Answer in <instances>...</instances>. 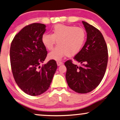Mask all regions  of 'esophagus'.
I'll return each mask as SVG.
<instances>
[{
	"instance_id": "1",
	"label": "esophagus",
	"mask_w": 120,
	"mask_h": 120,
	"mask_svg": "<svg viewBox=\"0 0 120 120\" xmlns=\"http://www.w3.org/2000/svg\"><path fill=\"white\" fill-rule=\"evenodd\" d=\"M56 64L58 66H60L61 65H62V64H63L62 62L60 61H56Z\"/></svg>"
}]
</instances>
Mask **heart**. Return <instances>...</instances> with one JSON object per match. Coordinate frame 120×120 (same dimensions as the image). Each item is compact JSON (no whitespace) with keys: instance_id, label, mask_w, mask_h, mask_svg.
Here are the masks:
<instances>
[{"instance_id":"obj_1","label":"heart","mask_w":120,"mask_h":120,"mask_svg":"<svg viewBox=\"0 0 120 120\" xmlns=\"http://www.w3.org/2000/svg\"><path fill=\"white\" fill-rule=\"evenodd\" d=\"M86 34L81 27L62 24L55 25L52 34L45 33L41 41L44 46L51 50L55 44L58 45L49 53L48 58L60 60L67 55L73 56L81 51L85 43Z\"/></svg>"}]
</instances>
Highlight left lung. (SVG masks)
Wrapping results in <instances>:
<instances>
[{
    "label": "left lung",
    "mask_w": 120,
    "mask_h": 120,
    "mask_svg": "<svg viewBox=\"0 0 120 120\" xmlns=\"http://www.w3.org/2000/svg\"><path fill=\"white\" fill-rule=\"evenodd\" d=\"M87 33L86 41L83 48L74 59L65 62L67 68L66 79L68 86L79 94H86L96 88L105 75L108 53L106 42L102 33L95 27L82 21Z\"/></svg>",
    "instance_id": "obj_1"
}]
</instances>
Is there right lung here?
Wrapping results in <instances>:
<instances>
[{"label":"right lung","mask_w":120,"mask_h":120,"mask_svg":"<svg viewBox=\"0 0 120 120\" xmlns=\"http://www.w3.org/2000/svg\"><path fill=\"white\" fill-rule=\"evenodd\" d=\"M45 26L33 23L16 35L10 50L11 70L19 88L31 96H38L48 90L57 68L55 60L40 66L47 55L41 41Z\"/></svg>","instance_id":"obj_1"}]
</instances>
